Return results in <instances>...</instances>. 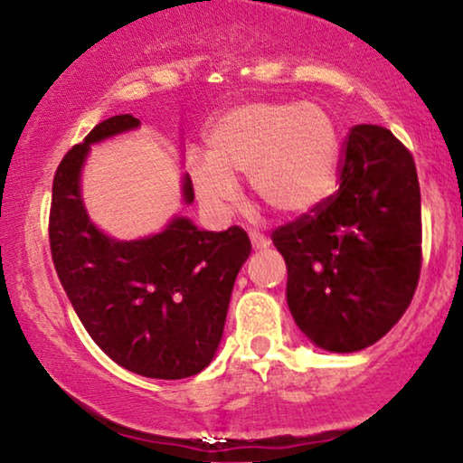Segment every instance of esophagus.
<instances>
[{
	"label": "esophagus",
	"mask_w": 463,
	"mask_h": 463,
	"mask_svg": "<svg viewBox=\"0 0 463 463\" xmlns=\"http://www.w3.org/2000/svg\"><path fill=\"white\" fill-rule=\"evenodd\" d=\"M249 236H250V244H252V249H255V250L268 249V246L271 244V242H269V238H268V236H263L261 232H255V230H252V232L249 233Z\"/></svg>",
	"instance_id": "esophagus-1"
}]
</instances>
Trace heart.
<instances>
[{"label":"heart","mask_w":463,"mask_h":463,"mask_svg":"<svg viewBox=\"0 0 463 463\" xmlns=\"http://www.w3.org/2000/svg\"><path fill=\"white\" fill-rule=\"evenodd\" d=\"M337 124L312 100H249L221 113L206 135V157L192 154L187 170L200 204L225 217L238 204V176L255 198L282 217L314 211L335 187Z\"/></svg>","instance_id":"obj_1"}]
</instances>
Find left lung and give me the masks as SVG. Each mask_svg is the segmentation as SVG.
I'll use <instances>...</instances> for the list:
<instances>
[{
  "label": "left lung",
  "instance_id": "8db88e82",
  "mask_svg": "<svg viewBox=\"0 0 463 463\" xmlns=\"http://www.w3.org/2000/svg\"><path fill=\"white\" fill-rule=\"evenodd\" d=\"M271 240L306 337L339 354L373 345L402 318L420 280L421 195L411 151L383 126H354L337 192Z\"/></svg>",
  "mask_w": 463,
  "mask_h": 463
}]
</instances>
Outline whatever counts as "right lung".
<instances>
[{
	"mask_svg": "<svg viewBox=\"0 0 463 463\" xmlns=\"http://www.w3.org/2000/svg\"><path fill=\"white\" fill-rule=\"evenodd\" d=\"M138 124L130 113L113 116L62 157L52 183L50 250L75 314L113 363L143 377L183 379L198 375L217 352L250 240L238 225L204 232L175 217L156 236L119 242L92 223L80 192L90 145ZM183 200L194 202L189 175Z\"/></svg>",
	"mask_w": 463,
	"mask_h": 463,
	"instance_id": "add662e5",
	"label": "right lung"
}]
</instances>
